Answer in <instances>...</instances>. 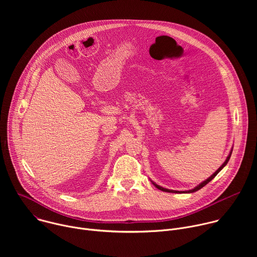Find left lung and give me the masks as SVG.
<instances>
[{
  "mask_svg": "<svg viewBox=\"0 0 257 257\" xmlns=\"http://www.w3.org/2000/svg\"><path fill=\"white\" fill-rule=\"evenodd\" d=\"M232 152H233V150H231V152H230V154H229V156L227 157V159H226V161L224 162V164L221 166V167H219L210 177H208L206 180H204L203 182H201L200 183V184L199 185H197L196 187H194L193 189H190V190H187V191H177V190H171V189H167V188H164V187H162V186H160V185H158L157 184V183H155L154 181H152V183H153V184H154V186H156L158 189H160V190H162V191H165V192H170V193H193V192H196V191H198L199 189H201L202 187H204L206 184H207V183H209L219 172H221L225 167H226V165L228 164V162H229V160H230V158H231V155H232Z\"/></svg>",
  "mask_w": 257,
  "mask_h": 257,
  "instance_id": "obj_1",
  "label": "left lung"
}]
</instances>
